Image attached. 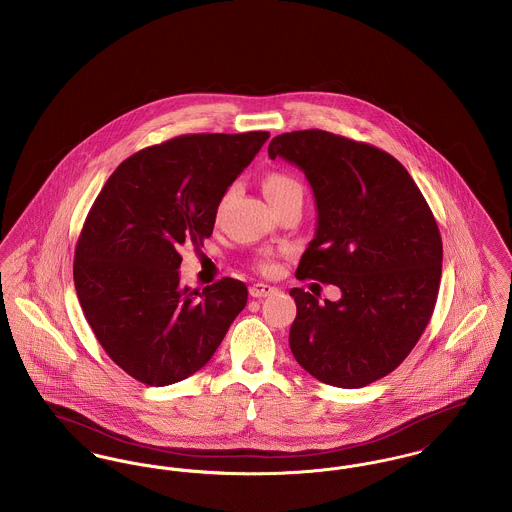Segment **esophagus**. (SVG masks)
Masks as SVG:
<instances>
[{
    "mask_svg": "<svg viewBox=\"0 0 512 512\" xmlns=\"http://www.w3.org/2000/svg\"><path fill=\"white\" fill-rule=\"evenodd\" d=\"M274 292H276V288L271 284H265V282H257L249 288L251 298H267V296H272Z\"/></svg>",
    "mask_w": 512,
    "mask_h": 512,
    "instance_id": "esophagus-1",
    "label": "esophagus"
}]
</instances>
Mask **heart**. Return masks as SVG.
Wrapping results in <instances>:
<instances>
[{
	"label": "heart",
	"instance_id": "obj_1",
	"mask_svg": "<svg viewBox=\"0 0 512 512\" xmlns=\"http://www.w3.org/2000/svg\"><path fill=\"white\" fill-rule=\"evenodd\" d=\"M263 191H265V197L271 201L272 207H278L280 203H284L286 199H290L294 195H303L300 181L292 178L290 174H284V172H271V174H267L263 178ZM226 199H228V193L220 199L218 207H222L226 203ZM253 265H255L257 271L261 272V274H267V276L276 274L278 269H280V261L272 253H261L259 257H255Z\"/></svg>",
	"mask_w": 512,
	"mask_h": 512
}]
</instances>
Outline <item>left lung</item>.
Segmentation results:
<instances>
[{
  "mask_svg": "<svg viewBox=\"0 0 512 512\" xmlns=\"http://www.w3.org/2000/svg\"><path fill=\"white\" fill-rule=\"evenodd\" d=\"M269 156L300 166L317 232L296 278L340 288L319 303L292 288L290 348L321 383L360 389L394 371L425 331L439 294L443 241L408 170L373 145L321 129L274 137Z\"/></svg>",
  "mask_w": 512,
  "mask_h": 512,
  "instance_id": "obj_1",
  "label": "left lung"
}]
</instances>
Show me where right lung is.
<instances>
[{
  "label": "right lung",
  "instance_id": "1",
  "mask_svg": "<svg viewBox=\"0 0 512 512\" xmlns=\"http://www.w3.org/2000/svg\"><path fill=\"white\" fill-rule=\"evenodd\" d=\"M269 131L195 133L123 160L104 183L75 247L77 298L110 360L133 379L166 387L199 371L247 303L222 278L181 286V247L211 238L226 189Z\"/></svg>",
  "mask_w": 512,
  "mask_h": 512
}]
</instances>
